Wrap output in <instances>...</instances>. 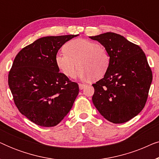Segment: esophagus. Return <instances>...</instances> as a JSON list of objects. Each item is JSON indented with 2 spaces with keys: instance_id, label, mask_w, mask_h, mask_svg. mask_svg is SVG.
Wrapping results in <instances>:
<instances>
[{
  "instance_id": "obj_1",
  "label": "esophagus",
  "mask_w": 159,
  "mask_h": 159,
  "mask_svg": "<svg viewBox=\"0 0 159 159\" xmlns=\"http://www.w3.org/2000/svg\"><path fill=\"white\" fill-rule=\"evenodd\" d=\"M86 87V84H82V83H80L79 84V88L80 90H82V89H84V88Z\"/></svg>"
}]
</instances>
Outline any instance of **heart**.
<instances>
[{
	"instance_id": "1",
	"label": "heart",
	"mask_w": 159,
	"mask_h": 159,
	"mask_svg": "<svg viewBox=\"0 0 159 159\" xmlns=\"http://www.w3.org/2000/svg\"><path fill=\"white\" fill-rule=\"evenodd\" d=\"M64 53L56 56V64L67 77H73L79 66L77 76L81 79L98 80L104 77L109 68L111 58L106 48L96 42L75 39L64 45Z\"/></svg>"
}]
</instances>
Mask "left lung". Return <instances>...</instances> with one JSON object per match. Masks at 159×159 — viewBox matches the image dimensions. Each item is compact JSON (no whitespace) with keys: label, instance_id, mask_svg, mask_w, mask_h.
Returning <instances> with one entry per match:
<instances>
[{"label":"left lung","instance_id":"obj_1","mask_svg":"<svg viewBox=\"0 0 159 159\" xmlns=\"http://www.w3.org/2000/svg\"><path fill=\"white\" fill-rule=\"evenodd\" d=\"M107 49L111 63L103 79L93 86V103L108 121L127 122L143 109L153 75L141 48L114 32L90 37Z\"/></svg>","mask_w":159,"mask_h":159}]
</instances>
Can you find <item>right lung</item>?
I'll use <instances>...</instances> for the list:
<instances>
[{
  "instance_id": "add662e5",
  "label": "right lung",
  "mask_w": 159,
  "mask_h": 159,
  "mask_svg": "<svg viewBox=\"0 0 159 159\" xmlns=\"http://www.w3.org/2000/svg\"><path fill=\"white\" fill-rule=\"evenodd\" d=\"M78 34L43 37L19 52L8 73V85L21 114L36 125L54 127L72 107L79 86L59 72L55 58Z\"/></svg>"
}]
</instances>
